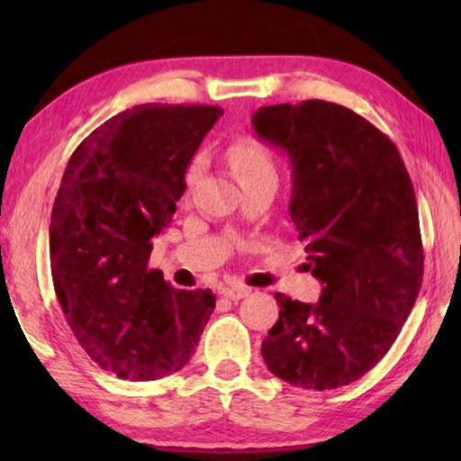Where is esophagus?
Instances as JSON below:
<instances>
[{"mask_svg":"<svg viewBox=\"0 0 461 461\" xmlns=\"http://www.w3.org/2000/svg\"><path fill=\"white\" fill-rule=\"evenodd\" d=\"M221 293H223V296H228V299H231V301H240L249 294V288L244 285H233V286L223 288Z\"/></svg>","mask_w":461,"mask_h":461,"instance_id":"1","label":"esophagus"}]
</instances>
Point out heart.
I'll use <instances>...</instances> for the list:
<instances>
[{"instance_id":"heart-1","label":"heart","mask_w":461,"mask_h":461,"mask_svg":"<svg viewBox=\"0 0 461 461\" xmlns=\"http://www.w3.org/2000/svg\"><path fill=\"white\" fill-rule=\"evenodd\" d=\"M228 160L238 175L241 185L258 181H276L278 183V165L276 158L268 150V146L258 138H240L228 148ZM203 173V158H194L185 175L186 193L193 191Z\"/></svg>"}]
</instances>
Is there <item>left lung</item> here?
Returning a JSON list of instances; mask_svg holds the SVG:
<instances>
[{
    "mask_svg": "<svg viewBox=\"0 0 461 461\" xmlns=\"http://www.w3.org/2000/svg\"><path fill=\"white\" fill-rule=\"evenodd\" d=\"M252 126L291 158V220L323 285L315 305L275 294L264 362L293 386H346L386 356L423 283L411 176L393 140L330 101L262 107Z\"/></svg>",
    "mask_w": 461,
    "mask_h": 461,
    "instance_id": "obj_1",
    "label": "left lung"
}]
</instances>
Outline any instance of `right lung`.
<instances>
[{"instance_id":"1","label":"right lung","mask_w":461,"mask_h":461,"mask_svg":"<svg viewBox=\"0 0 461 461\" xmlns=\"http://www.w3.org/2000/svg\"><path fill=\"white\" fill-rule=\"evenodd\" d=\"M221 115L215 105L126 109L77 146L62 175L50 215L54 293L79 346L120 378L181 370L215 309L212 288L176 291L148 260Z\"/></svg>"}]
</instances>
